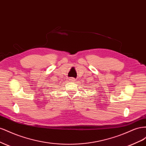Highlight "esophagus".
I'll return each mask as SVG.
<instances>
[{
  "mask_svg": "<svg viewBox=\"0 0 146 146\" xmlns=\"http://www.w3.org/2000/svg\"><path fill=\"white\" fill-rule=\"evenodd\" d=\"M69 81L70 82H75L76 81V78H73V77H70V78H69Z\"/></svg>",
  "mask_w": 146,
  "mask_h": 146,
  "instance_id": "obj_1",
  "label": "esophagus"
}]
</instances>
